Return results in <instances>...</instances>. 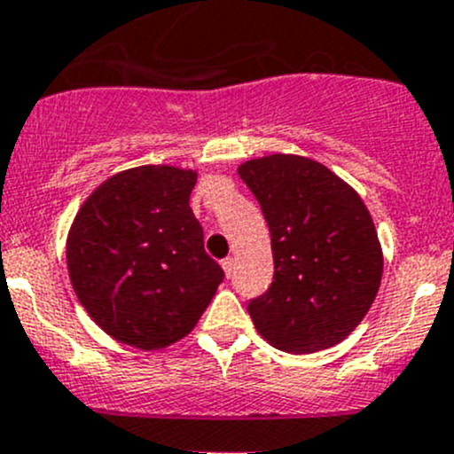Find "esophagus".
I'll list each match as a JSON object with an SVG mask.
<instances>
[{
	"label": "esophagus",
	"mask_w": 454,
	"mask_h": 454,
	"mask_svg": "<svg viewBox=\"0 0 454 454\" xmlns=\"http://www.w3.org/2000/svg\"><path fill=\"white\" fill-rule=\"evenodd\" d=\"M223 264V270H225V275L227 278H231V273H233V258H225L221 262Z\"/></svg>",
	"instance_id": "34e87169"
}]
</instances>
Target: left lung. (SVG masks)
Returning a JSON list of instances; mask_svg holds the SVG:
<instances>
[{
	"label": "left lung",
	"instance_id": "8db88e82",
	"mask_svg": "<svg viewBox=\"0 0 454 454\" xmlns=\"http://www.w3.org/2000/svg\"><path fill=\"white\" fill-rule=\"evenodd\" d=\"M238 175L264 214L275 264L270 286L247 303L251 321L284 352L332 348L361 324L382 278L361 196L306 157L251 159Z\"/></svg>",
	"mask_w": 454,
	"mask_h": 454
}]
</instances>
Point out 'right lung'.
<instances>
[{"mask_svg":"<svg viewBox=\"0 0 454 454\" xmlns=\"http://www.w3.org/2000/svg\"><path fill=\"white\" fill-rule=\"evenodd\" d=\"M196 172L139 166L106 179L67 238L72 286L120 343L157 349L194 328L225 279L190 207Z\"/></svg>","mask_w":454,"mask_h":454,"instance_id":"right-lung-1","label":"right lung"}]
</instances>
